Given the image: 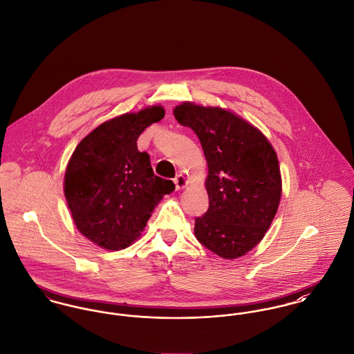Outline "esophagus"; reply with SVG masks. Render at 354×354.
Returning a JSON list of instances; mask_svg holds the SVG:
<instances>
[{
  "label": "esophagus",
  "instance_id": "34e87169",
  "mask_svg": "<svg viewBox=\"0 0 354 354\" xmlns=\"http://www.w3.org/2000/svg\"><path fill=\"white\" fill-rule=\"evenodd\" d=\"M174 183H175L176 190H182V189H185V187L187 186V180H186V178H185L182 174H179V175L174 179Z\"/></svg>",
  "mask_w": 354,
  "mask_h": 354
}]
</instances>
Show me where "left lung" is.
Returning <instances> with one entry per match:
<instances>
[{
	"instance_id": "obj_1",
	"label": "left lung",
	"mask_w": 354,
	"mask_h": 354,
	"mask_svg": "<svg viewBox=\"0 0 354 354\" xmlns=\"http://www.w3.org/2000/svg\"><path fill=\"white\" fill-rule=\"evenodd\" d=\"M174 115L195 132L209 167V209L195 218L196 240L222 259L244 256L263 240L280 203V167L271 142L229 110L183 102Z\"/></svg>"
}]
</instances>
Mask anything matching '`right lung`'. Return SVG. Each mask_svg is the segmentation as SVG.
I'll return each mask as SVG.
<instances>
[{
	"label": "right lung",
	"instance_id": "add662e5",
	"mask_svg": "<svg viewBox=\"0 0 354 354\" xmlns=\"http://www.w3.org/2000/svg\"><path fill=\"white\" fill-rule=\"evenodd\" d=\"M148 106L101 124L82 140L64 174V195L77 229L94 244L120 250L135 243L172 180L153 174L137 138L164 117Z\"/></svg>",
	"mask_w": 354,
	"mask_h": 354
}]
</instances>
